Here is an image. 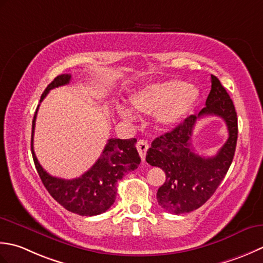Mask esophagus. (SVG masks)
Returning a JSON list of instances; mask_svg holds the SVG:
<instances>
[{
  "label": "esophagus",
  "mask_w": 263,
  "mask_h": 263,
  "mask_svg": "<svg viewBox=\"0 0 263 263\" xmlns=\"http://www.w3.org/2000/svg\"><path fill=\"white\" fill-rule=\"evenodd\" d=\"M136 147H137V151H138L139 155H141V159L144 161V160H145L146 152L148 149V143L146 141H144V139H139L136 144Z\"/></svg>",
  "instance_id": "obj_1"
}]
</instances>
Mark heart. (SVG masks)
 <instances>
[{
    "instance_id": "1",
    "label": "heart",
    "mask_w": 263,
    "mask_h": 263,
    "mask_svg": "<svg viewBox=\"0 0 263 263\" xmlns=\"http://www.w3.org/2000/svg\"><path fill=\"white\" fill-rule=\"evenodd\" d=\"M200 92L194 85L179 80L154 83L130 95L129 103L134 111L143 115H155V120L164 128L180 124L189 116L199 100ZM122 119L130 120L133 115L122 106L118 108Z\"/></svg>"
}]
</instances>
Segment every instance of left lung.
Returning a JSON list of instances; mask_svg holds the SVG:
<instances>
[{
  "label": "left lung",
  "instance_id": "left-lung-1",
  "mask_svg": "<svg viewBox=\"0 0 263 263\" xmlns=\"http://www.w3.org/2000/svg\"><path fill=\"white\" fill-rule=\"evenodd\" d=\"M205 108L192 115L171 132L157 137L147 149L146 162L161 168L165 180L157 193L159 205L174 214L196 210L210 199L233 162L237 143V115L220 80L211 74V90ZM204 115L222 117L229 139L214 157H201L192 151L191 134L196 120Z\"/></svg>",
  "mask_w": 263,
  "mask_h": 263
}]
</instances>
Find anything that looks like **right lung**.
Returning a JSON list of instances; mask_svg holds the SVG:
<instances>
[{
    "label": "right lung",
    "mask_w": 263,
    "mask_h": 263,
    "mask_svg": "<svg viewBox=\"0 0 263 263\" xmlns=\"http://www.w3.org/2000/svg\"><path fill=\"white\" fill-rule=\"evenodd\" d=\"M70 79L71 74L69 73L55 77L42 94L40 103L49 94L50 89L67 85ZM39 106L33 119L31 154L43 185L53 199L68 211L86 217L105 212L116 200L118 180H120L126 174L135 170L141 163V158L135 146L137 139L110 138L98 161L84 175L74 179L58 178L49 175L43 169L34 152L33 139Z\"/></svg>",
    "instance_id": "obj_1"
}]
</instances>
